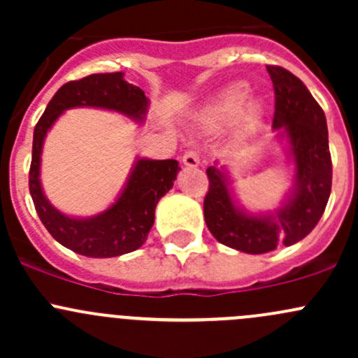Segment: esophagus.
<instances>
[{"label": "esophagus", "instance_id": "34e87169", "mask_svg": "<svg viewBox=\"0 0 358 358\" xmlns=\"http://www.w3.org/2000/svg\"><path fill=\"white\" fill-rule=\"evenodd\" d=\"M183 164L189 166V168H197V166L201 164V159H199V154L194 152V150H190V152H185L182 157Z\"/></svg>", "mask_w": 358, "mask_h": 358}]
</instances>
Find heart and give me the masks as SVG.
<instances>
[{
  "instance_id": "b5f03b06",
  "label": "heart",
  "mask_w": 358,
  "mask_h": 358,
  "mask_svg": "<svg viewBox=\"0 0 358 358\" xmlns=\"http://www.w3.org/2000/svg\"><path fill=\"white\" fill-rule=\"evenodd\" d=\"M249 93H251V90H249L246 83L237 81L225 86L222 92L216 93L204 106V109L201 112L202 121L208 122V124H222V122L230 121L239 112H243L241 115H243L244 126L248 129L255 128L263 117V106L256 100H251L248 103ZM244 105L247 107L244 108Z\"/></svg>"
}]
</instances>
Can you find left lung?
Here are the masks:
<instances>
[{
  "label": "left lung",
  "mask_w": 358,
  "mask_h": 358,
  "mask_svg": "<svg viewBox=\"0 0 358 358\" xmlns=\"http://www.w3.org/2000/svg\"><path fill=\"white\" fill-rule=\"evenodd\" d=\"M266 71L275 92L273 129L287 143V156L294 166L289 194L277 209L255 215L236 199L227 169H206L209 190L204 197V220L209 232L218 243L249 255H263L305 239L324 215L333 183L326 114L301 79L279 66H266Z\"/></svg>",
  "instance_id": "obj_1"
}]
</instances>
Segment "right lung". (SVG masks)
Segmentation results:
<instances>
[{
	"instance_id": "add662e5",
	"label": "right lung",
	"mask_w": 358,
	"mask_h": 358,
	"mask_svg": "<svg viewBox=\"0 0 358 358\" xmlns=\"http://www.w3.org/2000/svg\"><path fill=\"white\" fill-rule=\"evenodd\" d=\"M95 107L114 110L136 122H143L149 99L138 86L124 81L122 72L92 74L69 81L55 93L38 121L32 138V161L29 169V192L39 220L53 239L78 255L90 258H112L138 249L154 225L159 199L175 183L180 171L175 159L136 157L119 197L106 211L88 218L64 215L43 192L41 152L46 133L67 109Z\"/></svg>"
}]
</instances>
